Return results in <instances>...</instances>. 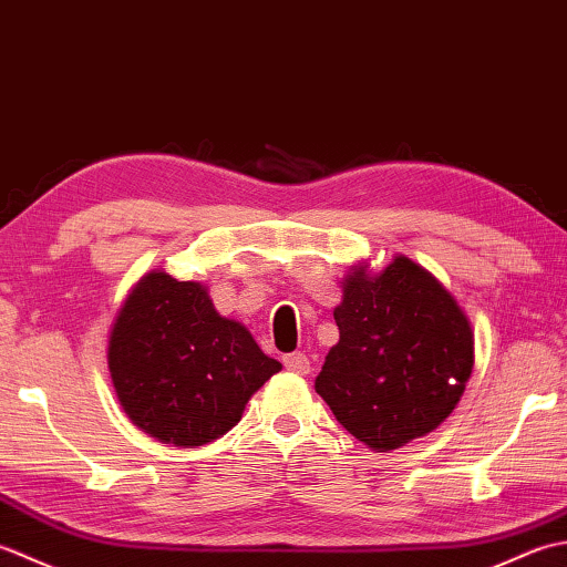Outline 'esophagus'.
I'll use <instances>...</instances> for the list:
<instances>
[{"instance_id":"obj_1","label":"esophagus","mask_w":567,"mask_h":567,"mask_svg":"<svg viewBox=\"0 0 567 567\" xmlns=\"http://www.w3.org/2000/svg\"><path fill=\"white\" fill-rule=\"evenodd\" d=\"M282 363H285V368H287V370L295 372V375H307V372L311 370V365H309V358H307L305 353H299V351H295V353H287V355L282 358Z\"/></svg>"}]
</instances>
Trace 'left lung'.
Instances as JSON below:
<instances>
[{
	"instance_id": "left-lung-1",
	"label": "left lung",
	"mask_w": 567,
	"mask_h": 567,
	"mask_svg": "<svg viewBox=\"0 0 567 567\" xmlns=\"http://www.w3.org/2000/svg\"><path fill=\"white\" fill-rule=\"evenodd\" d=\"M341 339L315 388L339 424L388 453L426 436L461 402L475 339L453 295L404 256L378 275L355 265L333 309Z\"/></svg>"
}]
</instances>
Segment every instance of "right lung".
<instances>
[{
    "label": "right lung",
    "instance_id": "obj_1",
    "mask_svg": "<svg viewBox=\"0 0 567 567\" xmlns=\"http://www.w3.org/2000/svg\"><path fill=\"white\" fill-rule=\"evenodd\" d=\"M106 363L124 412L179 449L231 431L265 380L282 365L250 331L214 309L202 282L143 275L114 319Z\"/></svg>",
    "mask_w": 567,
    "mask_h": 567
}]
</instances>
